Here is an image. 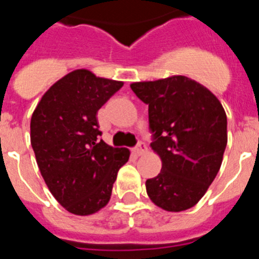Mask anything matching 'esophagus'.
<instances>
[{"label":"esophagus","mask_w":259,"mask_h":259,"mask_svg":"<svg viewBox=\"0 0 259 259\" xmlns=\"http://www.w3.org/2000/svg\"><path fill=\"white\" fill-rule=\"evenodd\" d=\"M148 152V148H146V145L144 143H139L137 144V146L134 149V153L136 155H143L145 154V153Z\"/></svg>","instance_id":"34e87169"}]
</instances>
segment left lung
Masks as SVG:
<instances>
[{
	"label": "left lung",
	"instance_id": "obj_1",
	"mask_svg": "<svg viewBox=\"0 0 259 259\" xmlns=\"http://www.w3.org/2000/svg\"><path fill=\"white\" fill-rule=\"evenodd\" d=\"M131 88L149 105L152 149L162 170L145 183L154 205L179 212L193 207L221 168L227 115L217 96L183 75L136 81Z\"/></svg>",
	"mask_w": 259,
	"mask_h": 259
}]
</instances>
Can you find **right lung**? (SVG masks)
Listing matches in <instances>:
<instances>
[{"mask_svg":"<svg viewBox=\"0 0 259 259\" xmlns=\"http://www.w3.org/2000/svg\"><path fill=\"white\" fill-rule=\"evenodd\" d=\"M123 81L74 70L53 84L31 118V145L50 193L71 214L85 217L107 205L130 150L100 140L97 111Z\"/></svg>","mask_w":259,"mask_h":259,"instance_id":"1","label":"right lung"}]
</instances>
